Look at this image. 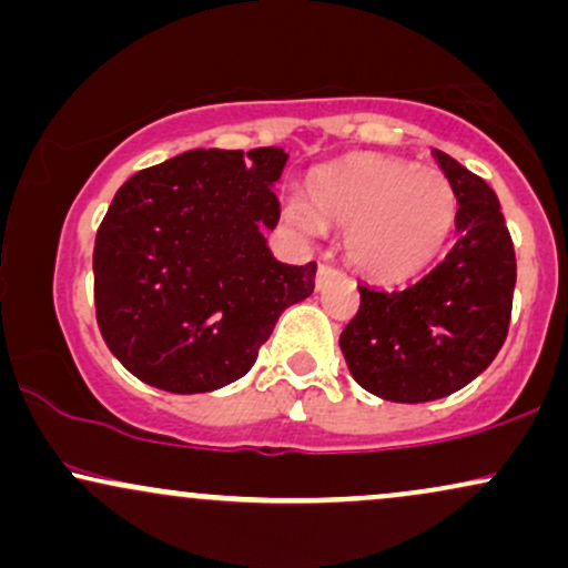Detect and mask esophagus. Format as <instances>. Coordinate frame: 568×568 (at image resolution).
<instances>
[{
    "mask_svg": "<svg viewBox=\"0 0 568 568\" xmlns=\"http://www.w3.org/2000/svg\"><path fill=\"white\" fill-rule=\"evenodd\" d=\"M338 275H342V272H338L336 266H331V264H321V266H317L315 285H317V288H325V285H328L331 280H336Z\"/></svg>",
    "mask_w": 568,
    "mask_h": 568,
    "instance_id": "34e87169",
    "label": "esophagus"
}]
</instances>
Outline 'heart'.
I'll return each mask as SVG.
<instances>
[{
    "label": "heart",
    "mask_w": 568,
    "mask_h": 568,
    "mask_svg": "<svg viewBox=\"0 0 568 568\" xmlns=\"http://www.w3.org/2000/svg\"><path fill=\"white\" fill-rule=\"evenodd\" d=\"M306 200L285 202L293 230L317 234L323 221L347 226V258L382 283L427 270L452 237L459 207L440 171L382 154H352L317 168L306 179Z\"/></svg>",
    "instance_id": "heart-1"
}]
</instances>
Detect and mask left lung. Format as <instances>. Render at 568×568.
Listing matches in <instances>:
<instances>
[{"instance_id": "8db88e82", "label": "left lung", "mask_w": 568, "mask_h": 568, "mask_svg": "<svg viewBox=\"0 0 568 568\" xmlns=\"http://www.w3.org/2000/svg\"><path fill=\"white\" fill-rule=\"evenodd\" d=\"M435 160L459 202V240L406 291L357 285L361 310L338 338L355 382L393 403L438 400L470 384L510 328L515 247L497 194L446 152Z\"/></svg>"}]
</instances>
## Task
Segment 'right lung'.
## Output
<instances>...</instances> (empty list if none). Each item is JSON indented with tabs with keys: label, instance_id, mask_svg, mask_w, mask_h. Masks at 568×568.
Returning <instances> with one entry per match:
<instances>
[{
	"label": "right lung",
	"instance_id": "right-lung-1",
	"mask_svg": "<svg viewBox=\"0 0 568 568\" xmlns=\"http://www.w3.org/2000/svg\"><path fill=\"white\" fill-rule=\"evenodd\" d=\"M277 146L192 149L116 189L95 234V321L130 374L175 395L211 393L256 363L277 317L315 288L317 264L266 247Z\"/></svg>",
	"mask_w": 568,
	"mask_h": 568
}]
</instances>
